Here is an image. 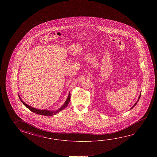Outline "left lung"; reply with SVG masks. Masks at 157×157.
<instances>
[{
  "instance_id": "obj_1",
  "label": "left lung",
  "mask_w": 157,
  "mask_h": 157,
  "mask_svg": "<svg viewBox=\"0 0 157 157\" xmlns=\"http://www.w3.org/2000/svg\"><path fill=\"white\" fill-rule=\"evenodd\" d=\"M141 94H140V96H139V100H137V102H138V101H139V99H140V97H141ZM137 102H136V103H135V105H133V107H131V109H132V108H133V107H135V105H136V104H137Z\"/></svg>"
}]
</instances>
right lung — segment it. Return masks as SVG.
<instances>
[{
	"label": "right lung",
	"instance_id": "add662e5",
	"mask_svg": "<svg viewBox=\"0 0 157 157\" xmlns=\"http://www.w3.org/2000/svg\"><path fill=\"white\" fill-rule=\"evenodd\" d=\"M18 97L20 98V99L21 100V102H22L23 105L26 106V107L29 108V109L30 111L33 112L34 113H36L38 114H40V115H42V116H54L57 113H59V111H61L62 109H63L67 107V105H68V103L70 102V98H71V94H69V95L68 96L67 98V100L66 101L64 105H62V107H61V108H59V110H57V111H50L48 110H45V109H43V110H40V109H37L36 108H33V107H31L29 105H27L26 103H25L24 102H23V101H22L21 98L20 97V96L18 95Z\"/></svg>",
	"mask_w": 157,
	"mask_h": 157
}]
</instances>
